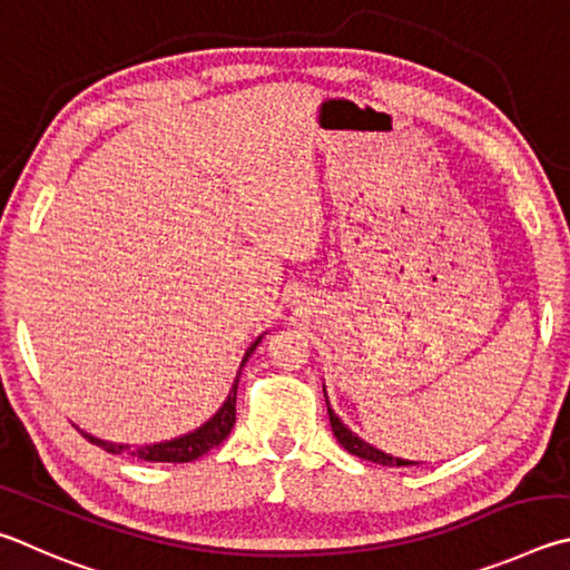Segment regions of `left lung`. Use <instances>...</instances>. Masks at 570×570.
Here are the masks:
<instances>
[{
    "mask_svg": "<svg viewBox=\"0 0 570 570\" xmlns=\"http://www.w3.org/2000/svg\"><path fill=\"white\" fill-rule=\"evenodd\" d=\"M323 393H325V403H327V415H331V425H333V433L337 438V443H341L347 453H353L357 458H363V461H371V463H377V465H417L415 461H405V458H395L391 453H383L381 448L371 445L367 441H363L361 435H355L351 428H347L341 417L335 415V411L331 407V401H327V391L323 385Z\"/></svg>",
    "mask_w": 570,
    "mask_h": 570,
    "instance_id": "1",
    "label": "left lung"
}]
</instances>
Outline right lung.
I'll list each match as a JSON object with an SVG mask.
<instances>
[{
  "instance_id": "right-lung-1",
  "label": "right lung",
  "mask_w": 570,
  "mask_h": 570,
  "mask_svg": "<svg viewBox=\"0 0 570 570\" xmlns=\"http://www.w3.org/2000/svg\"><path fill=\"white\" fill-rule=\"evenodd\" d=\"M263 341V335L257 337V341L247 347L245 355H243V363H239V371L233 387H229V393L225 397V403L219 405V411L209 417L207 423H203L193 433H185L179 438H173V441H163V443H147V445H125V443H109L102 441V438H95L85 431L82 433L89 443H95L102 448V451L119 455V453H129L139 458V461H149V463H189V461H197L199 455H205L207 451H213L219 443L225 441L233 431L235 425V403H237V383H239V373H243L245 363L249 361V355H253L255 347Z\"/></svg>"
}]
</instances>
